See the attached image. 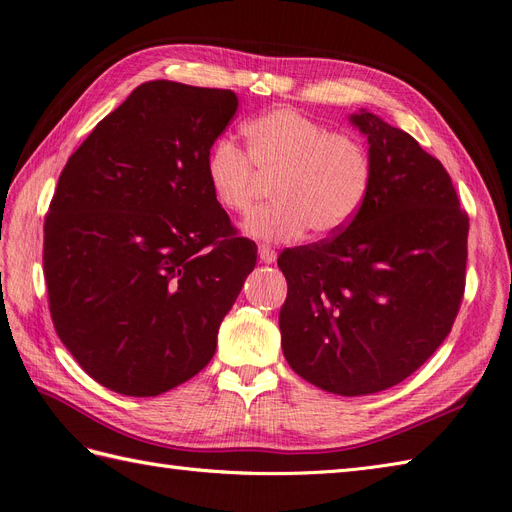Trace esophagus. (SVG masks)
I'll return each mask as SVG.
<instances>
[{
	"mask_svg": "<svg viewBox=\"0 0 512 512\" xmlns=\"http://www.w3.org/2000/svg\"><path fill=\"white\" fill-rule=\"evenodd\" d=\"M258 256H260V262H265V265H273L277 260V252L269 245H258Z\"/></svg>",
	"mask_w": 512,
	"mask_h": 512,
	"instance_id": "1",
	"label": "esophagus"
}]
</instances>
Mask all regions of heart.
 I'll list each match as a JSON object with an SVG mask.
<instances>
[{"label":"heart","mask_w":512,"mask_h":512,"mask_svg":"<svg viewBox=\"0 0 512 512\" xmlns=\"http://www.w3.org/2000/svg\"><path fill=\"white\" fill-rule=\"evenodd\" d=\"M243 134L247 153L228 136L209 147L205 179L218 207L237 215L250 213L262 179H273L275 200L245 222L247 235L294 241L312 228L318 237H329L359 215L374 181L361 138L331 132L290 106L250 119Z\"/></svg>","instance_id":"b5f03b06"}]
</instances>
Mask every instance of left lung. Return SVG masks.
Instances as JSON below:
<instances>
[{
  "label": "left lung",
  "instance_id": "1",
  "mask_svg": "<svg viewBox=\"0 0 512 512\" xmlns=\"http://www.w3.org/2000/svg\"><path fill=\"white\" fill-rule=\"evenodd\" d=\"M374 181L335 237L284 250L288 365L322 391L371 395L406 380L451 333L466 286L468 213L440 160L361 108Z\"/></svg>",
  "mask_w": 512,
  "mask_h": 512
}]
</instances>
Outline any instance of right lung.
Wrapping results in <instances>:
<instances>
[{
    "label": "right lung",
    "mask_w": 512,
    "mask_h": 512,
    "mask_svg": "<svg viewBox=\"0 0 512 512\" xmlns=\"http://www.w3.org/2000/svg\"><path fill=\"white\" fill-rule=\"evenodd\" d=\"M239 108L230 89L138 85L76 149L44 222L55 331L87 374L156 397L215 354L256 267L205 179V156Z\"/></svg>",
    "instance_id": "1"
}]
</instances>
